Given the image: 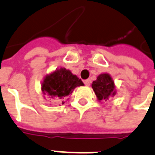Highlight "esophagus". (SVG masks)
<instances>
[{
    "mask_svg": "<svg viewBox=\"0 0 155 155\" xmlns=\"http://www.w3.org/2000/svg\"><path fill=\"white\" fill-rule=\"evenodd\" d=\"M84 84H85L86 86H90V85H91V80H90V79H86V80H84Z\"/></svg>",
    "mask_w": 155,
    "mask_h": 155,
    "instance_id": "1",
    "label": "esophagus"
}]
</instances>
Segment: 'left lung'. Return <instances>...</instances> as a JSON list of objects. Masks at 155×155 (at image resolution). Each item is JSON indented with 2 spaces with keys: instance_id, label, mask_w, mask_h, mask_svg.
Here are the masks:
<instances>
[{
  "instance_id": "obj_1",
  "label": "left lung",
  "mask_w": 155,
  "mask_h": 155,
  "mask_svg": "<svg viewBox=\"0 0 155 155\" xmlns=\"http://www.w3.org/2000/svg\"><path fill=\"white\" fill-rule=\"evenodd\" d=\"M92 88L99 102L103 100L107 101L116 94L113 79L108 74H99L96 80L92 82Z\"/></svg>"
}]
</instances>
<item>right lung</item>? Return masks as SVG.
I'll return each mask as SVG.
<instances>
[{
  "label": "right lung",
  "instance_id": "1",
  "mask_svg": "<svg viewBox=\"0 0 155 155\" xmlns=\"http://www.w3.org/2000/svg\"><path fill=\"white\" fill-rule=\"evenodd\" d=\"M84 86L81 79L71 73L70 70L61 67L51 74H47L41 84V91L44 98L64 100L73 93L76 87ZM64 102L62 101V104Z\"/></svg>",
  "mask_w": 155,
  "mask_h": 155
}]
</instances>
